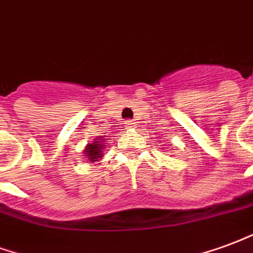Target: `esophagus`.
I'll return each instance as SVG.
<instances>
[{
	"label": "esophagus",
	"mask_w": 253,
	"mask_h": 253,
	"mask_svg": "<svg viewBox=\"0 0 253 253\" xmlns=\"http://www.w3.org/2000/svg\"><path fill=\"white\" fill-rule=\"evenodd\" d=\"M125 127H126L127 130L135 128V122H134V121H126V122H125Z\"/></svg>",
	"instance_id": "1"
}]
</instances>
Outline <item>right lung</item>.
<instances>
[{"mask_svg":"<svg viewBox=\"0 0 253 253\" xmlns=\"http://www.w3.org/2000/svg\"><path fill=\"white\" fill-rule=\"evenodd\" d=\"M104 139V138H103ZM104 143L102 139H95L93 143H89L85 149H84V154L85 158H88L89 162H96V161L102 160L103 157V149H104Z\"/></svg>","mask_w":253,"mask_h":253,"instance_id":"add662e5","label":"right lung"}]
</instances>
